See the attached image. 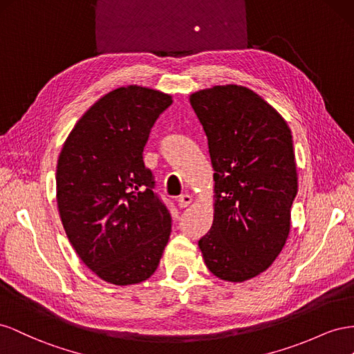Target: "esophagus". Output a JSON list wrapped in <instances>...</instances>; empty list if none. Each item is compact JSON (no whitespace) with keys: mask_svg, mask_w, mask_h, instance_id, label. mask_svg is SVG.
Listing matches in <instances>:
<instances>
[{"mask_svg":"<svg viewBox=\"0 0 354 354\" xmlns=\"http://www.w3.org/2000/svg\"><path fill=\"white\" fill-rule=\"evenodd\" d=\"M191 203H193V197H191L189 194H183L178 198V205L180 209L188 207Z\"/></svg>","mask_w":354,"mask_h":354,"instance_id":"34e87169","label":"esophagus"}]
</instances>
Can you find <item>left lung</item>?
Wrapping results in <instances>:
<instances>
[{"label":"left lung","instance_id":"left-lung-1","mask_svg":"<svg viewBox=\"0 0 354 354\" xmlns=\"http://www.w3.org/2000/svg\"><path fill=\"white\" fill-rule=\"evenodd\" d=\"M207 136L215 179V219L198 240L207 268L245 281L267 270L283 249L298 193L288 123L255 92L236 84L189 97Z\"/></svg>","mask_w":354,"mask_h":354}]
</instances>
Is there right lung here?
I'll list each match as a JSON object with an SVG mask.
<instances>
[{
	"mask_svg": "<svg viewBox=\"0 0 354 354\" xmlns=\"http://www.w3.org/2000/svg\"><path fill=\"white\" fill-rule=\"evenodd\" d=\"M171 96L139 86L109 92L78 120L56 170L59 215L77 255L113 285L157 270L171 216L154 191L144 147Z\"/></svg>",
	"mask_w": 354,
	"mask_h": 354,
	"instance_id": "1",
	"label": "right lung"
}]
</instances>
